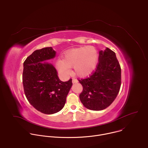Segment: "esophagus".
Wrapping results in <instances>:
<instances>
[{
  "instance_id": "esophagus-1",
  "label": "esophagus",
  "mask_w": 148,
  "mask_h": 148,
  "mask_svg": "<svg viewBox=\"0 0 148 148\" xmlns=\"http://www.w3.org/2000/svg\"><path fill=\"white\" fill-rule=\"evenodd\" d=\"M72 82H73V84H74V83H77V82H78V80L76 79H75V78H73V80H72Z\"/></svg>"
}]
</instances>
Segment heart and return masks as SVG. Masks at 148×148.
Returning <instances> with one entry per match:
<instances>
[{
    "label": "heart",
    "instance_id": "obj_1",
    "mask_svg": "<svg viewBox=\"0 0 148 148\" xmlns=\"http://www.w3.org/2000/svg\"><path fill=\"white\" fill-rule=\"evenodd\" d=\"M98 61V54L93 46H84L66 51L62 60L58 59L56 66L59 73L66 77L70 73V67H74L75 75L86 77L95 70Z\"/></svg>",
    "mask_w": 148,
    "mask_h": 148
}]
</instances>
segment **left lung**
I'll list each match as a JSON object with an SVG mask.
<instances>
[{"mask_svg":"<svg viewBox=\"0 0 148 148\" xmlns=\"http://www.w3.org/2000/svg\"><path fill=\"white\" fill-rule=\"evenodd\" d=\"M95 71L89 78L79 80L83 87L79 95L86 108L101 111L116 98L121 84V70L115 53L108 48L99 51Z\"/></svg>","mask_w":148,"mask_h":148,"instance_id":"obj_1","label":"left lung"}]
</instances>
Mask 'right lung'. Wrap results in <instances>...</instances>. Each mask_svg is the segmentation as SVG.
<instances>
[{
    "instance_id": "right-lung-1",
    "label": "right lung",
    "mask_w": 148,
    "mask_h": 148,
    "mask_svg": "<svg viewBox=\"0 0 148 148\" xmlns=\"http://www.w3.org/2000/svg\"><path fill=\"white\" fill-rule=\"evenodd\" d=\"M56 52L51 47L34 51L23 63V84L25 95L32 106L45 114L61 111L73 86L72 79L61 81L51 63Z\"/></svg>"
}]
</instances>
